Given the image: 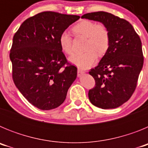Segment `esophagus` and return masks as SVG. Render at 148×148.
Segmentation results:
<instances>
[{
    "label": "esophagus",
    "mask_w": 148,
    "mask_h": 148,
    "mask_svg": "<svg viewBox=\"0 0 148 148\" xmlns=\"http://www.w3.org/2000/svg\"><path fill=\"white\" fill-rule=\"evenodd\" d=\"M78 76H81L82 75H83L84 73V71H83L82 70H81V69H78Z\"/></svg>",
    "instance_id": "34e87169"
}]
</instances>
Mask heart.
Returning <instances> with one entry per match:
<instances>
[{
    "instance_id": "heart-1",
    "label": "heart",
    "mask_w": 148,
    "mask_h": 148,
    "mask_svg": "<svg viewBox=\"0 0 148 148\" xmlns=\"http://www.w3.org/2000/svg\"><path fill=\"white\" fill-rule=\"evenodd\" d=\"M75 36L87 38L84 53H75L70 58L73 64L81 69H88L97 61L98 56L102 57L107 53L110 44V35L107 26L90 20L78 22L72 28ZM59 44L63 52L71 55L73 52V38L66 32L59 36Z\"/></svg>"
}]
</instances>
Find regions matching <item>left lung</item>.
I'll use <instances>...</instances> for the list:
<instances>
[{
  "label": "left lung",
  "mask_w": 148,
  "mask_h": 148,
  "mask_svg": "<svg viewBox=\"0 0 148 148\" xmlns=\"http://www.w3.org/2000/svg\"><path fill=\"white\" fill-rule=\"evenodd\" d=\"M82 18L101 22L110 35L109 49L99 65L89 72L95 82V87L89 90V99L102 109L118 108L134 92L143 66L140 38L127 21L111 13L95 12Z\"/></svg>",
  "instance_id": "1"
}]
</instances>
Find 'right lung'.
I'll return each mask as SVG.
<instances>
[{
  "label": "right lung",
  "mask_w": 148,
  "mask_h": 148,
  "mask_svg": "<svg viewBox=\"0 0 148 148\" xmlns=\"http://www.w3.org/2000/svg\"><path fill=\"white\" fill-rule=\"evenodd\" d=\"M78 15L43 12L27 18L14 35L10 58L12 79L29 102L48 110L58 108L77 76L59 44V36Z\"/></svg>",
  "instance_id": "right-lung-1"
}]
</instances>
